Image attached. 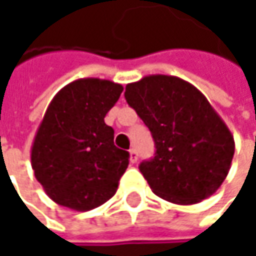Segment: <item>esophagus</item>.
Wrapping results in <instances>:
<instances>
[{"label": "esophagus", "instance_id": "esophagus-1", "mask_svg": "<svg viewBox=\"0 0 256 256\" xmlns=\"http://www.w3.org/2000/svg\"><path fill=\"white\" fill-rule=\"evenodd\" d=\"M128 152H130V162L132 163H136L138 162V151H136V148H132Z\"/></svg>", "mask_w": 256, "mask_h": 256}]
</instances>
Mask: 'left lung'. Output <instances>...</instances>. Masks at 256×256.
I'll list each match as a JSON object with an SVG mask.
<instances>
[{
  "instance_id": "1",
  "label": "left lung",
  "mask_w": 256,
  "mask_h": 256,
  "mask_svg": "<svg viewBox=\"0 0 256 256\" xmlns=\"http://www.w3.org/2000/svg\"><path fill=\"white\" fill-rule=\"evenodd\" d=\"M124 98L150 128L156 154L139 164L154 194L194 204L227 178L234 138L192 84L172 76H150L126 86Z\"/></svg>"
}]
</instances>
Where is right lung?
Listing matches in <instances>:
<instances>
[{"mask_svg":"<svg viewBox=\"0 0 256 256\" xmlns=\"http://www.w3.org/2000/svg\"><path fill=\"white\" fill-rule=\"evenodd\" d=\"M123 86L81 78L50 102L36 130L30 163L36 180L60 206L86 212L110 200L128 166V152L114 145L105 124Z\"/></svg>","mask_w":256,"mask_h":256,"instance_id":"right-lung-1","label":"right lung"}]
</instances>
